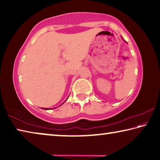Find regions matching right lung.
Here are the masks:
<instances>
[{
    "label": "right lung",
    "mask_w": 160,
    "mask_h": 160,
    "mask_svg": "<svg viewBox=\"0 0 160 160\" xmlns=\"http://www.w3.org/2000/svg\"><path fill=\"white\" fill-rule=\"evenodd\" d=\"M60 106H61V105H60ZM47 109V110H48V109Z\"/></svg>",
    "instance_id": "right-lung-1"
}]
</instances>
